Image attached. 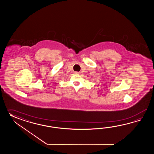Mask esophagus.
<instances>
[{
	"label": "esophagus",
	"mask_w": 154,
	"mask_h": 154,
	"mask_svg": "<svg viewBox=\"0 0 154 154\" xmlns=\"http://www.w3.org/2000/svg\"><path fill=\"white\" fill-rule=\"evenodd\" d=\"M74 74H78L79 72H74Z\"/></svg>",
	"instance_id": "34e87169"
}]
</instances>
